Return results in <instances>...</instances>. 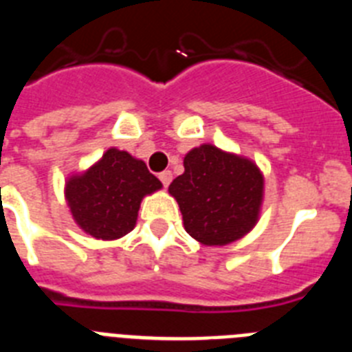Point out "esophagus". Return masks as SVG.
I'll use <instances>...</instances> for the list:
<instances>
[{"label":"esophagus","mask_w":352,"mask_h":352,"mask_svg":"<svg viewBox=\"0 0 352 352\" xmlns=\"http://www.w3.org/2000/svg\"><path fill=\"white\" fill-rule=\"evenodd\" d=\"M158 178H160L162 185L167 188V186L170 185V182H173V173H170V170H164V173L158 174Z\"/></svg>","instance_id":"1"}]
</instances>
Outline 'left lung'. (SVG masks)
Masks as SVG:
<instances>
[{
    "mask_svg": "<svg viewBox=\"0 0 352 352\" xmlns=\"http://www.w3.org/2000/svg\"><path fill=\"white\" fill-rule=\"evenodd\" d=\"M185 173L169 185L185 231L206 247H222L256 227L264 197V176L256 162L213 144L183 158Z\"/></svg>",
    "mask_w": 352,
    "mask_h": 352,
    "instance_id": "1",
    "label": "left lung"
}]
</instances>
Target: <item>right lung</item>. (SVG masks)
<instances>
[{
  "mask_svg": "<svg viewBox=\"0 0 352 352\" xmlns=\"http://www.w3.org/2000/svg\"><path fill=\"white\" fill-rule=\"evenodd\" d=\"M160 188V179L144 162L129 151L109 148L89 169L65 182V199L72 219L86 234L113 241L132 231L141 201Z\"/></svg>",
  "mask_w": 352,
  "mask_h": 352,
  "instance_id": "1",
  "label": "right lung"
}]
</instances>
